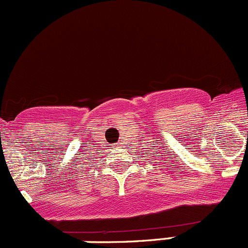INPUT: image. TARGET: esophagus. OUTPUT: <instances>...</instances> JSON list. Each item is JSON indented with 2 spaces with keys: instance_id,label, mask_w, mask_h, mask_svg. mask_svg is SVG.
I'll list each match as a JSON object with an SVG mask.
<instances>
[{
  "instance_id": "obj_1",
  "label": "esophagus",
  "mask_w": 248,
  "mask_h": 248,
  "mask_svg": "<svg viewBox=\"0 0 248 248\" xmlns=\"http://www.w3.org/2000/svg\"><path fill=\"white\" fill-rule=\"evenodd\" d=\"M112 148H115V149H116V148H120L119 143H117V144H115V145H113V147H112Z\"/></svg>"
}]
</instances>
